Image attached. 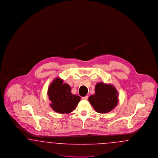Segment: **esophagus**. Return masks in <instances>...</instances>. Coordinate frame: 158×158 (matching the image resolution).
<instances>
[{
    "instance_id": "obj_1",
    "label": "esophagus",
    "mask_w": 158,
    "mask_h": 158,
    "mask_svg": "<svg viewBox=\"0 0 158 158\" xmlns=\"http://www.w3.org/2000/svg\"><path fill=\"white\" fill-rule=\"evenodd\" d=\"M88 96H85V97H82V99H83V100H87V99H88Z\"/></svg>"
}]
</instances>
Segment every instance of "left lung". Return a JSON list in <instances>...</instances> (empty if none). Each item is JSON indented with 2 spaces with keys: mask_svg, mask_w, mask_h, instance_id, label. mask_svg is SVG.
Masks as SVG:
<instances>
[{
  "mask_svg": "<svg viewBox=\"0 0 158 158\" xmlns=\"http://www.w3.org/2000/svg\"><path fill=\"white\" fill-rule=\"evenodd\" d=\"M118 97V91L113 85L99 82L95 85V94L90 96L88 100L97 113L105 114L117 105Z\"/></svg>",
  "mask_w": 158,
  "mask_h": 158,
  "instance_id": "8db88e82",
  "label": "left lung"
}]
</instances>
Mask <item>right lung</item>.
<instances>
[{"mask_svg": "<svg viewBox=\"0 0 158 158\" xmlns=\"http://www.w3.org/2000/svg\"><path fill=\"white\" fill-rule=\"evenodd\" d=\"M63 82L59 77L54 79L48 88L47 95L51 101L50 105L55 112L69 114L75 109L81 98L72 94L69 85Z\"/></svg>", "mask_w": 158, "mask_h": 158, "instance_id": "1", "label": "right lung"}]
</instances>
